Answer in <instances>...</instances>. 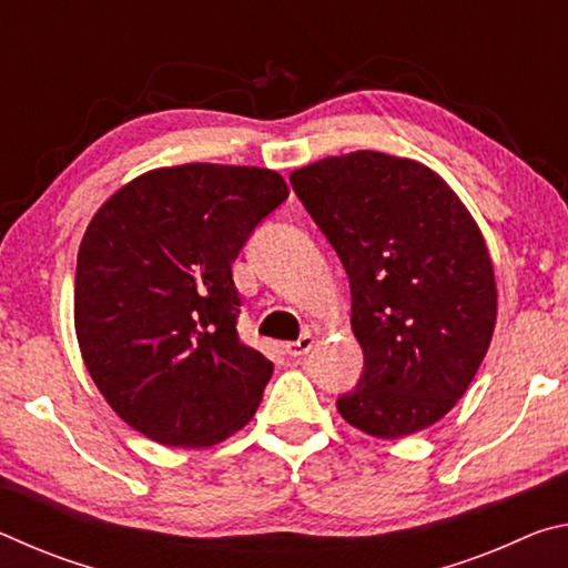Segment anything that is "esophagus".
<instances>
[{"label":"esophagus","instance_id":"obj_1","mask_svg":"<svg viewBox=\"0 0 568 568\" xmlns=\"http://www.w3.org/2000/svg\"><path fill=\"white\" fill-rule=\"evenodd\" d=\"M313 343H315L313 335L305 333V335H301V338H297V341L285 343V353L291 355V358H301V355H305L307 351L313 348Z\"/></svg>","mask_w":568,"mask_h":568}]
</instances>
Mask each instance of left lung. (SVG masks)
Instances as JSON below:
<instances>
[{
  "label": "left lung",
  "instance_id": "8db88e82",
  "mask_svg": "<svg viewBox=\"0 0 568 568\" xmlns=\"http://www.w3.org/2000/svg\"><path fill=\"white\" fill-rule=\"evenodd\" d=\"M291 185L351 281L363 376L338 413L376 438L434 426L470 386L496 325L476 220L434 170L386 152L318 160Z\"/></svg>",
  "mask_w": 568,
  "mask_h": 568
}]
</instances>
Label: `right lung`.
I'll use <instances>...</instances> for the list:
<instances>
[{
  "label": "right lung",
  "instance_id": "1",
  "mask_svg": "<svg viewBox=\"0 0 568 568\" xmlns=\"http://www.w3.org/2000/svg\"><path fill=\"white\" fill-rule=\"evenodd\" d=\"M287 185L273 170H150L94 213L74 331L112 410L162 446L207 448L255 416L273 363L237 335L233 263Z\"/></svg>",
  "mask_w": 568,
  "mask_h": 568
}]
</instances>
